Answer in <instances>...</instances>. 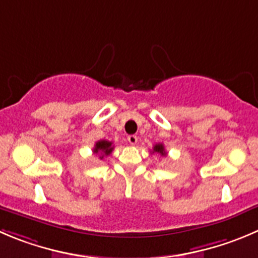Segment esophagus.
<instances>
[{
    "label": "esophagus",
    "instance_id": "esophagus-1",
    "mask_svg": "<svg viewBox=\"0 0 258 258\" xmlns=\"http://www.w3.org/2000/svg\"><path fill=\"white\" fill-rule=\"evenodd\" d=\"M127 142H129L132 146H136L137 142H138V138H137V136H129L127 137Z\"/></svg>",
    "mask_w": 258,
    "mask_h": 258
}]
</instances>
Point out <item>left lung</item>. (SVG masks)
Instances as JSON below:
<instances>
[{"label": "left lung", "mask_w": 258, "mask_h": 258, "mask_svg": "<svg viewBox=\"0 0 258 258\" xmlns=\"http://www.w3.org/2000/svg\"><path fill=\"white\" fill-rule=\"evenodd\" d=\"M154 152H156V153H159L161 154V156H166V151H164V147H163V144H161V143H158V144H156V146L153 147V153Z\"/></svg>", "instance_id": "left-lung-1"}]
</instances>
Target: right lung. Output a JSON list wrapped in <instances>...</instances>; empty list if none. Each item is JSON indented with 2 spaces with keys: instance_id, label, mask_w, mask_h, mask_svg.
<instances>
[{
  "instance_id": "right-lung-1",
  "label": "right lung",
  "mask_w": 258,
  "mask_h": 258,
  "mask_svg": "<svg viewBox=\"0 0 258 258\" xmlns=\"http://www.w3.org/2000/svg\"><path fill=\"white\" fill-rule=\"evenodd\" d=\"M114 147H112V143L109 141H99L96 144H95L94 153L100 154V158H104L105 156H109L112 152Z\"/></svg>"
}]
</instances>
